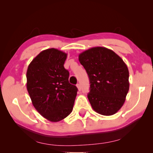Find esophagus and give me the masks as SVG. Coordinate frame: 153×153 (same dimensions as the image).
<instances>
[{
    "label": "esophagus",
    "mask_w": 153,
    "mask_h": 153,
    "mask_svg": "<svg viewBox=\"0 0 153 153\" xmlns=\"http://www.w3.org/2000/svg\"><path fill=\"white\" fill-rule=\"evenodd\" d=\"M77 89H78V90H79V91L82 89V87H81L80 83H77Z\"/></svg>",
    "instance_id": "1"
}]
</instances>
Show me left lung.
Segmentation results:
<instances>
[{
  "label": "left lung",
  "instance_id": "obj_1",
  "mask_svg": "<svg viewBox=\"0 0 153 153\" xmlns=\"http://www.w3.org/2000/svg\"><path fill=\"white\" fill-rule=\"evenodd\" d=\"M79 61L88 74L91 85L87 97L93 109L104 116L114 114L122 108L129 91L126 64L113 51L102 47L83 51Z\"/></svg>",
  "mask_w": 153,
  "mask_h": 153
}]
</instances>
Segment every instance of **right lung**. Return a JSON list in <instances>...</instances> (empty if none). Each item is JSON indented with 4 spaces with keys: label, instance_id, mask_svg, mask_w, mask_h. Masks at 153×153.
<instances>
[{
    "label": "right lung",
    "instance_id": "obj_1",
    "mask_svg": "<svg viewBox=\"0 0 153 153\" xmlns=\"http://www.w3.org/2000/svg\"><path fill=\"white\" fill-rule=\"evenodd\" d=\"M67 54L52 48L41 51L28 66L27 89L35 108L53 122L64 119L73 110L77 88L69 83L64 67Z\"/></svg>",
    "mask_w": 153,
    "mask_h": 153
}]
</instances>
